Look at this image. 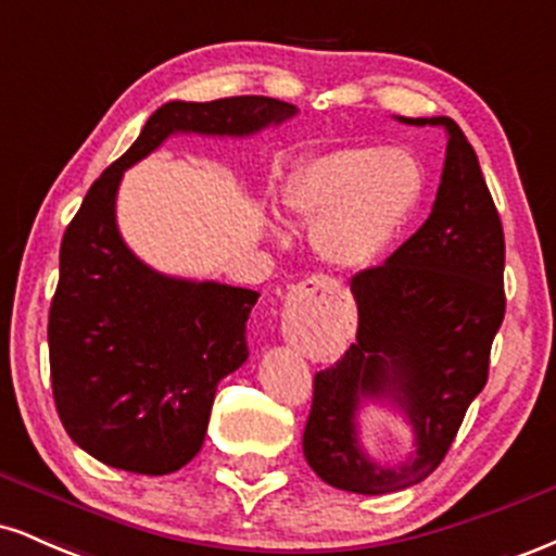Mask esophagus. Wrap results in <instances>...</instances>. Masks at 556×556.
Instances as JSON below:
<instances>
[{
    "instance_id": "1",
    "label": "esophagus",
    "mask_w": 556,
    "mask_h": 556,
    "mask_svg": "<svg viewBox=\"0 0 556 556\" xmlns=\"http://www.w3.org/2000/svg\"><path fill=\"white\" fill-rule=\"evenodd\" d=\"M303 287L308 292H331V295H334V292H342V285L331 277H311Z\"/></svg>"
}]
</instances>
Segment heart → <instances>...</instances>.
Masks as SVG:
<instances>
[{
    "label": "heart",
    "mask_w": 556,
    "mask_h": 556,
    "mask_svg": "<svg viewBox=\"0 0 556 556\" xmlns=\"http://www.w3.org/2000/svg\"><path fill=\"white\" fill-rule=\"evenodd\" d=\"M426 172L405 149H337L290 175L282 203L311 225L316 253L342 269L371 266L413 219Z\"/></svg>",
    "instance_id": "b5f03b06"
}]
</instances>
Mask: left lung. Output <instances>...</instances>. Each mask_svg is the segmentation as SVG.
Instances as JSON below:
<instances>
[{
    "label": "left lung",
    "instance_id": "left-lung-1",
    "mask_svg": "<svg viewBox=\"0 0 556 556\" xmlns=\"http://www.w3.org/2000/svg\"><path fill=\"white\" fill-rule=\"evenodd\" d=\"M446 130L437 201L387 264L355 274L358 337L314 379L303 455L329 486L392 494L429 478L489 379L504 318V232L473 146L450 117H400ZM387 399L408 418L417 452L379 466L359 446L363 401Z\"/></svg>",
    "mask_w": 556,
    "mask_h": 556
}]
</instances>
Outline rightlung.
Segmentation results:
<instances>
[{
  "mask_svg": "<svg viewBox=\"0 0 556 556\" xmlns=\"http://www.w3.org/2000/svg\"><path fill=\"white\" fill-rule=\"evenodd\" d=\"M269 96L169 101L91 185L60 248L49 368L62 426L112 468L167 476L201 450L216 384L248 358L258 292L159 274L125 245L114 216L123 172L175 132L253 136L295 117Z\"/></svg>",
  "mask_w": 556,
  "mask_h": 556,
  "instance_id": "right-lung-1",
  "label": "right lung"
}]
</instances>
